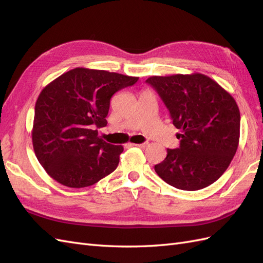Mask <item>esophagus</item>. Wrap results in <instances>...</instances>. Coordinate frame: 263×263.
Wrapping results in <instances>:
<instances>
[{
    "label": "esophagus",
    "mask_w": 263,
    "mask_h": 263,
    "mask_svg": "<svg viewBox=\"0 0 263 263\" xmlns=\"http://www.w3.org/2000/svg\"><path fill=\"white\" fill-rule=\"evenodd\" d=\"M133 146H136L139 148H146V147H148V144L147 142H145V144H133Z\"/></svg>",
    "instance_id": "1"
}]
</instances>
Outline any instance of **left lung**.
Listing matches in <instances>:
<instances>
[{
  "instance_id": "left-lung-1",
  "label": "left lung",
  "mask_w": 263,
  "mask_h": 263,
  "mask_svg": "<svg viewBox=\"0 0 263 263\" xmlns=\"http://www.w3.org/2000/svg\"><path fill=\"white\" fill-rule=\"evenodd\" d=\"M168 107L181 130L178 149L155 171L168 184L196 191L218 180L232 162L240 136V112L235 99L202 73L153 76L146 80Z\"/></svg>"
}]
</instances>
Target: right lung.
I'll return each mask as SVG.
<instances>
[{"label":"right lung","mask_w":263,"mask_h":263,"mask_svg":"<svg viewBox=\"0 0 263 263\" xmlns=\"http://www.w3.org/2000/svg\"><path fill=\"white\" fill-rule=\"evenodd\" d=\"M137 77L74 68L47 84L35 105L31 140L35 155L54 181L86 187L112 173L123 146L107 144L98 128L107 125L113 94Z\"/></svg>","instance_id":"right-lung-1"}]
</instances>
